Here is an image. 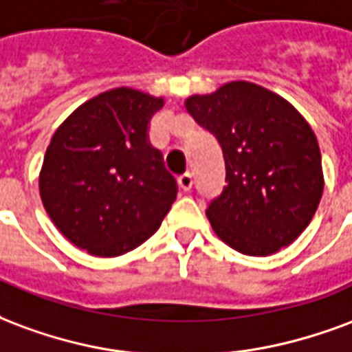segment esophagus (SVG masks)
I'll list each match as a JSON object with an SVG mask.
<instances>
[{
  "label": "esophagus",
  "instance_id": "obj_1",
  "mask_svg": "<svg viewBox=\"0 0 352 352\" xmlns=\"http://www.w3.org/2000/svg\"><path fill=\"white\" fill-rule=\"evenodd\" d=\"M178 186L182 191H189V189L193 187V176H191L189 173L182 174V176L178 178Z\"/></svg>",
  "mask_w": 352,
  "mask_h": 352
}]
</instances>
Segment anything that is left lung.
Instances as JSON below:
<instances>
[{"label": "left lung", "instance_id": "left-lung-1", "mask_svg": "<svg viewBox=\"0 0 352 352\" xmlns=\"http://www.w3.org/2000/svg\"><path fill=\"white\" fill-rule=\"evenodd\" d=\"M186 109L217 138L225 157L227 186L206 208L215 234L253 257L294 242L324 187L319 142L298 110L242 80L193 95Z\"/></svg>", "mask_w": 352, "mask_h": 352}]
</instances>
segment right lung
<instances>
[{
    "label": "right lung",
    "instance_id": "obj_1",
    "mask_svg": "<svg viewBox=\"0 0 352 352\" xmlns=\"http://www.w3.org/2000/svg\"><path fill=\"white\" fill-rule=\"evenodd\" d=\"M163 99L116 88L61 123L46 148L39 189L46 214L69 242L118 257L146 242L176 201V179L150 144Z\"/></svg>",
    "mask_w": 352,
    "mask_h": 352
}]
</instances>
